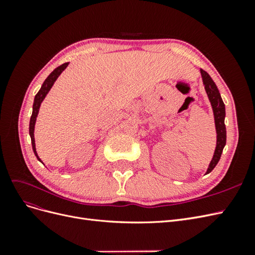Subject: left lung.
<instances>
[{
	"label": "left lung",
	"mask_w": 255,
	"mask_h": 255,
	"mask_svg": "<svg viewBox=\"0 0 255 255\" xmlns=\"http://www.w3.org/2000/svg\"><path fill=\"white\" fill-rule=\"evenodd\" d=\"M200 72H201L202 81L204 84V88L207 94L208 100H210L213 113H214V119H215V127H216V133H217V143H216V149L214 156L211 160L210 165H208L206 174L210 173L213 169L218 164L220 159L221 153L223 148H225L226 142H227V129L225 125V117H226V106L223 103L220 92L216 86V84L212 80L206 71L200 69Z\"/></svg>",
	"instance_id": "obj_1"
}]
</instances>
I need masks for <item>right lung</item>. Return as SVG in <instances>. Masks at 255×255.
<instances>
[{
    "instance_id": "obj_1",
    "label": "right lung",
    "mask_w": 255,
    "mask_h": 255,
    "mask_svg": "<svg viewBox=\"0 0 255 255\" xmlns=\"http://www.w3.org/2000/svg\"><path fill=\"white\" fill-rule=\"evenodd\" d=\"M68 65H69V63H65V64H63L61 66L57 67L53 72H51V74H50V75L48 76V78L45 79V81L43 82L40 90L37 92V95L35 96V99H34L33 113H32V116H30V120H29V136H30V140H32L33 151H34V153H35L36 157L38 158V160H40V161H41V159L39 158V156H38V154H37V152H36L35 138H34V129H35L36 118H37V116H38V113H39V109H40V105H41V103H42V101H43V99L45 98V96L48 95V92H49L50 89L52 88L53 84L55 83V81L57 80V78L60 75V73L65 70V69L67 68Z\"/></svg>"
}]
</instances>
